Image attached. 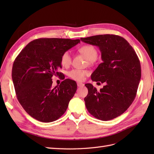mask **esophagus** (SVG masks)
Wrapping results in <instances>:
<instances>
[{"label": "esophagus", "mask_w": 154, "mask_h": 154, "mask_svg": "<svg viewBox=\"0 0 154 154\" xmlns=\"http://www.w3.org/2000/svg\"><path fill=\"white\" fill-rule=\"evenodd\" d=\"M77 84V87H83L84 85L83 83H80V82H78Z\"/></svg>", "instance_id": "esophagus-1"}]
</instances>
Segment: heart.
I'll return each mask as SVG.
<instances>
[{"mask_svg":"<svg viewBox=\"0 0 154 154\" xmlns=\"http://www.w3.org/2000/svg\"><path fill=\"white\" fill-rule=\"evenodd\" d=\"M79 53L83 55L89 63H92L96 60L98 56V51L94 46L91 45H85L79 49ZM71 63V56L69 51H65L62 54L61 57V63L62 66L68 67ZM89 75V72L85 70L72 69L68 73V75L71 79L78 81H82L86 76Z\"/></svg>","mask_w":154,"mask_h":154,"instance_id":"b5f03b06","label":"heart"}]
</instances>
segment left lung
<instances>
[{"label":"left lung","mask_w":154,"mask_h":154,"mask_svg":"<svg viewBox=\"0 0 154 154\" xmlns=\"http://www.w3.org/2000/svg\"><path fill=\"white\" fill-rule=\"evenodd\" d=\"M81 40L99 48L103 63L91 77L93 81L106 83L99 91L92 84L85 85L87 109L97 119H115L128 109L136 97L141 79L139 59L128 42L119 35H97Z\"/></svg>","instance_id":"8db88e82"}]
</instances>
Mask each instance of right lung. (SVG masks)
<instances>
[{"instance_id":"obj_1","label":"right lung","mask_w":154,"mask_h":154,"mask_svg":"<svg viewBox=\"0 0 154 154\" xmlns=\"http://www.w3.org/2000/svg\"><path fill=\"white\" fill-rule=\"evenodd\" d=\"M79 40L40 38L30 42L14 61L12 78L17 99L29 115L42 122L57 120L76 92L75 81L65 79L52 87V77H62L61 57Z\"/></svg>"}]
</instances>
